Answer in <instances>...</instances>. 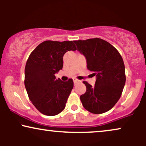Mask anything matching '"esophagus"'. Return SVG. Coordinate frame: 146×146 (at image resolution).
I'll list each match as a JSON object with an SVG mask.
<instances>
[{
  "mask_svg": "<svg viewBox=\"0 0 146 146\" xmlns=\"http://www.w3.org/2000/svg\"><path fill=\"white\" fill-rule=\"evenodd\" d=\"M78 82H79V80H78V79H76V78H74V79H73V82H74V84L78 83Z\"/></svg>",
  "mask_w": 146,
  "mask_h": 146,
  "instance_id": "34e87169",
  "label": "esophagus"
}]
</instances>
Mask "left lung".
I'll return each mask as SVG.
<instances>
[{"mask_svg": "<svg viewBox=\"0 0 146 146\" xmlns=\"http://www.w3.org/2000/svg\"><path fill=\"white\" fill-rule=\"evenodd\" d=\"M86 59L87 68L96 75L95 86L86 82V91L80 96L84 108L93 114L111 109L121 97L125 83V66L119 51L100 38L74 41Z\"/></svg>", "mask_w": 146, "mask_h": 146, "instance_id": "left-lung-1", "label": "left lung"}]
</instances>
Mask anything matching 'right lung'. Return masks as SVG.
<instances>
[{"label":"right lung","mask_w":146,"mask_h":146,"mask_svg":"<svg viewBox=\"0 0 146 146\" xmlns=\"http://www.w3.org/2000/svg\"><path fill=\"white\" fill-rule=\"evenodd\" d=\"M74 41L46 40L38 45L27 61L25 86L35 107L47 116H54L64 109L73 88V81L62 82L55 74L63 67V56L75 51Z\"/></svg>","instance_id":"right-lung-1"}]
</instances>
